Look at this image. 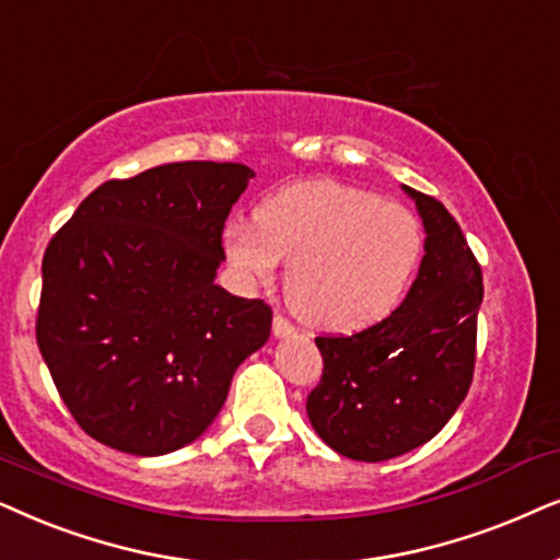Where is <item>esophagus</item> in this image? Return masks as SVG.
I'll return each mask as SVG.
<instances>
[{"label":"esophagus","mask_w":560,"mask_h":560,"mask_svg":"<svg viewBox=\"0 0 560 560\" xmlns=\"http://www.w3.org/2000/svg\"><path fill=\"white\" fill-rule=\"evenodd\" d=\"M294 332V325L289 323L284 315H273V335L276 338H287V335Z\"/></svg>","instance_id":"esophagus-1"}]
</instances>
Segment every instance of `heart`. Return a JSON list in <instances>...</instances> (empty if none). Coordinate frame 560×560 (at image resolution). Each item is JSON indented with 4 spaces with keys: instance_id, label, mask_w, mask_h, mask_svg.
I'll return each mask as SVG.
<instances>
[{
    "instance_id": "1",
    "label": "heart",
    "mask_w": 560,
    "mask_h": 560,
    "mask_svg": "<svg viewBox=\"0 0 560 560\" xmlns=\"http://www.w3.org/2000/svg\"><path fill=\"white\" fill-rule=\"evenodd\" d=\"M407 207L330 178L302 182L256 207V228L230 222L222 250L245 287L271 284L289 264L287 300L317 330L353 332L397 307L422 256Z\"/></svg>"
}]
</instances>
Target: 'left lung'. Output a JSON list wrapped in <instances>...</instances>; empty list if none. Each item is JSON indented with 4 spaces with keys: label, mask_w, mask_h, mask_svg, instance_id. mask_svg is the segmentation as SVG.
Instances as JSON below:
<instances>
[{
    "label": "left lung",
    "mask_w": 560,
    "mask_h": 560,
    "mask_svg": "<svg viewBox=\"0 0 560 560\" xmlns=\"http://www.w3.org/2000/svg\"><path fill=\"white\" fill-rule=\"evenodd\" d=\"M424 225L407 300L353 335H319L323 376L307 397L312 428L340 456L389 460L428 443L466 399L476 363L481 266L456 218L405 186Z\"/></svg>",
    "instance_id": "left-lung-1"
}]
</instances>
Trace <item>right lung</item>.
Segmentation results:
<instances>
[{"mask_svg":"<svg viewBox=\"0 0 560 560\" xmlns=\"http://www.w3.org/2000/svg\"><path fill=\"white\" fill-rule=\"evenodd\" d=\"M250 178L243 163L214 161L109 178L50 237L35 338L94 441L132 456L184 448L268 340L271 307L214 284L225 220Z\"/></svg>","mask_w":560,"mask_h":560,"instance_id":"obj_1","label":"right lung"}]
</instances>
